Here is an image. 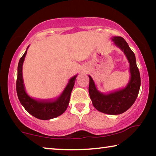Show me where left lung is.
<instances>
[{"mask_svg": "<svg viewBox=\"0 0 156 156\" xmlns=\"http://www.w3.org/2000/svg\"><path fill=\"white\" fill-rule=\"evenodd\" d=\"M113 44L125 54L129 63L130 78L125 87L103 94L98 89L90 76L89 94L94 107L99 112L110 115L121 114L130 108L138 97L140 87V75L136 65V56L125 39L120 36L112 38Z\"/></svg>", "mask_w": 156, "mask_h": 156, "instance_id": "obj_1", "label": "left lung"}]
</instances>
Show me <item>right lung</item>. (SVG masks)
Returning a JSON list of instances; mask_svg holds the SVG:
<instances>
[{
    "label": "right lung",
    "instance_id": "obj_1",
    "mask_svg": "<svg viewBox=\"0 0 156 156\" xmlns=\"http://www.w3.org/2000/svg\"><path fill=\"white\" fill-rule=\"evenodd\" d=\"M28 48L29 46L26 49L25 54L20 58L18 65V76L16 80L18 98L25 110L34 117L44 120L53 119L62 115L67 109L69 102L71 93L74 86L77 75L69 79L64 91L60 94V96L56 99L42 100H37L30 96L26 92L23 78V62L25 60Z\"/></svg>",
    "mask_w": 156,
    "mask_h": 156
}]
</instances>
